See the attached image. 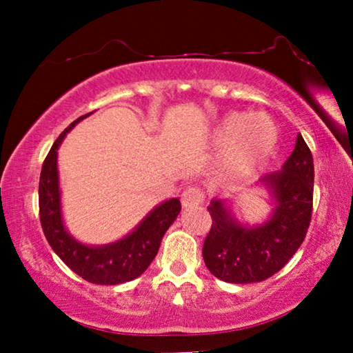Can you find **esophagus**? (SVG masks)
I'll list each match as a JSON object with an SVG mask.
<instances>
[{"label":"esophagus","mask_w":353,"mask_h":353,"mask_svg":"<svg viewBox=\"0 0 353 353\" xmlns=\"http://www.w3.org/2000/svg\"><path fill=\"white\" fill-rule=\"evenodd\" d=\"M202 199H204V192H202L199 188L188 186L181 194V205L185 209H192V207L199 205Z\"/></svg>","instance_id":"34e87169"}]
</instances>
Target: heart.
Instances as JSON below:
<instances>
[{"label":"heart","instance_id":"1","mask_svg":"<svg viewBox=\"0 0 353 353\" xmlns=\"http://www.w3.org/2000/svg\"><path fill=\"white\" fill-rule=\"evenodd\" d=\"M212 141L225 149L220 162L221 175L243 180L267 165L278 144V130L263 114H226L212 130Z\"/></svg>","mask_w":353,"mask_h":353}]
</instances>
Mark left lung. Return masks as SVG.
Here are the masks:
<instances>
[{"instance_id":"left-lung-1","label":"left lung","mask_w":353,"mask_h":353,"mask_svg":"<svg viewBox=\"0 0 353 353\" xmlns=\"http://www.w3.org/2000/svg\"><path fill=\"white\" fill-rule=\"evenodd\" d=\"M313 157L302 134L281 170L255 181L268 197L270 214L248 223L236 215L228 197L210 201L212 228L202 257L215 278L233 284L260 283L278 273L297 252L307 234L313 202Z\"/></svg>"}]
</instances>
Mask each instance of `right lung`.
<instances>
[{
  "mask_svg": "<svg viewBox=\"0 0 353 353\" xmlns=\"http://www.w3.org/2000/svg\"><path fill=\"white\" fill-rule=\"evenodd\" d=\"M93 112L81 115L59 134L43 162L40 175V220L51 249L72 272L93 284H122L138 278L159 252L165 231L181 210L178 197L161 202L134 228L108 244H85L70 234L62 215L57 149L67 133Z\"/></svg>",
  "mask_w": 353,
  "mask_h": 353,
  "instance_id": "right-lung-1",
  "label": "right lung"
}]
</instances>
